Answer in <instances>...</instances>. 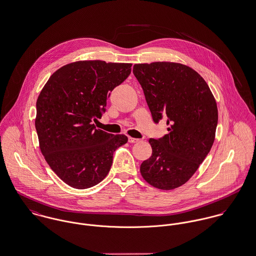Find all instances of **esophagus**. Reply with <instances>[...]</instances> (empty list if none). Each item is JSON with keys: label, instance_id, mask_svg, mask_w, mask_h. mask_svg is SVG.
Instances as JSON below:
<instances>
[{"label": "esophagus", "instance_id": "obj_1", "mask_svg": "<svg viewBox=\"0 0 256 256\" xmlns=\"http://www.w3.org/2000/svg\"><path fill=\"white\" fill-rule=\"evenodd\" d=\"M128 140H129V142H132V144H134V142H140V139H136V138H132V137H129V138H128Z\"/></svg>", "mask_w": 256, "mask_h": 256}]
</instances>
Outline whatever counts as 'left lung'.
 <instances>
[{"label": "left lung", "instance_id": "obj_1", "mask_svg": "<svg viewBox=\"0 0 256 256\" xmlns=\"http://www.w3.org/2000/svg\"><path fill=\"white\" fill-rule=\"evenodd\" d=\"M139 81L156 123L165 116L168 134L150 139L152 156L140 167L152 186L169 190L184 185L211 150L218 122L216 100L208 83L182 64H138Z\"/></svg>", "mask_w": 256, "mask_h": 256}]
</instances>
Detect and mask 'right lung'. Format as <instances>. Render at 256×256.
Listing matches in <instances>:
<instances>
[{"label":"right lung","mask_w":256,"mask_h":256,"mask_svg":"<svg viewBox=\"0 0 256 256\" xmlns=\"http://www.w3.org/2000/svg\"><path fill=\"white\" fill-rule=\"evenodd\" d=\"M132 64L80 60L52 73L36 102L35 127L42 154L68 186L88 188L108 174L125 135L96 129L110 92L131 73Z\"/></svg>","instance_id":"right-lung-1"}]
</instances>
